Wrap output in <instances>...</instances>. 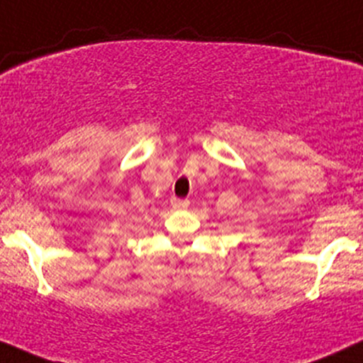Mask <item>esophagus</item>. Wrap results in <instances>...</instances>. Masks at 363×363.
I'll use <instances>...</instances> for the list:
<instances>
[{
    "label": "esophagus",
    "instance_id": "1",
    "mask_svg": "<svg viewBox=\"0 0 363 363\" xmlns=\"http://www.w3.org/2000/svg\"><path fill=\"white\" fill-rule=\"evenodd\" d=\"M189 201L186 199H173L171 201V206H173V209H185V207H189Z\"/></svg>",
    "mask_w": 363,
    "mask_h": 363
}]
</instances>
